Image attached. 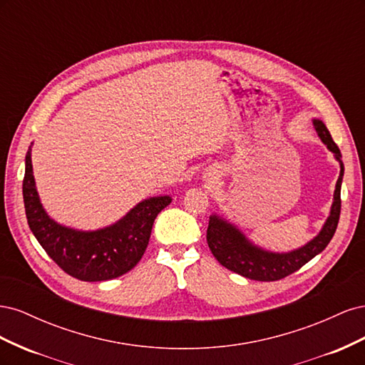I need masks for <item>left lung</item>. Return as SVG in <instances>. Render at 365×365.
I'll use <instances>...</instances> for the list:
<instances>
[{
	"label": "left lung",
	"mask_w": 365,
	"mask_h": 365,
	"mask_svg": "<svg viewBox=\"0 0 365 365\" xmlns=\"http://www.w3.org/2000/svg\"><path fill=\"white\" fill-rule=\"evenodd\" d=\"M314 126L319 138L323 140L330 152L335 153V158L341 164L332 210H330V216L327 217L323 230L303 248L291 252L277 254L254 247L239 230L228 224L227 220L217 216H210L207 228V244L216 260L227 269L237 272L251 280L275 282L288 277L292 272L300 269L303 264H306L317 254L322 252L329 245V242L332 240L341 213V182L342 175H344V164L341 161V152L336 143L330 137V132L327 130L323 121L314 120Z\"/></svg>",
	"instance_id": "obj_1"
}]
</instances>
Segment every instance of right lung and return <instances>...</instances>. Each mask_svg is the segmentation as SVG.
I'll use <instances>...</instances> for the list:
<instances>
[{
	"label": "right lung",
	"mask_w": 365,
	"mask_h": 365,
	"mask_svg": "<svg viewBox=\"0 0 365 365\" xmlns=\"http://www.w3.org/2000/svg\"><path fill=\"white\" fill-rule=\"evenodd\" d=\"M30 150L26 155L23 195L27 222L41 247L71 277L82 282L111 280L130 271L145 254L153 220L172 200L150 197L135 205L111 227L77 231L62 227L42 208L33 178Z\"/></svg>",
	"instance_id": "right-lung-1"
}]
</instances>
